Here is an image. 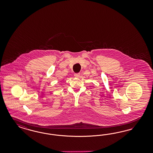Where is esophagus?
<instances>
[{"instance_id":"esophagus-1","label":"esophagus","mask_w":153,"mask_h":153,"mask_svg":"<svg viewBox=\"0 0 153 153\" xmlns=\"http://www.w3.org/2000/svg\"><path fill=\"white\" fill-rule=\"evenodd\" d=\"M79 74H74V77H79Z\"/></svg>"}]
</instances>
